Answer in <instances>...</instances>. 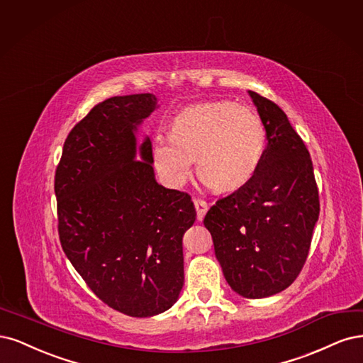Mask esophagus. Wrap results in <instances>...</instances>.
I'll return each instance as SVG.
<instances>
[{"label": "esophagus", "mask_w": 363, "mask_h": 363, "mask_svg": "<svg viewBox=\"0 0 363 363\" xmlns=\"http://www.w3.org/2000/svg\"><path fill=\"white\" fill-rule=\"evenodd\" d=\"M194 206L197 213V220H203L206 211H208V202L202 201V199H194Z\"/></svg>", "instance_id": "obj_1"}]
</instances>
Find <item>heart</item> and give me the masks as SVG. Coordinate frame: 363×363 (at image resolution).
I'll use <instances>...</instances> for the list:
<instances>
[{
  "label": "heart",
  "instance_id": "obj_1",
  "mask_svg": "<svg viewBox=\"0 0 363 363\" xmlns=\"http://www.w3.org/2000/svg\"><path fill=\"white\" fill-rule=\"evenodd\" d=\"M170 137L157 135L152 161L167 185L190 178L193 158L201 179L218 191L237 190L258 172L267 147L261 118L245 105L209 101L174 116Z\"/></svg>",
  "mask_w": 363,
  "mask_h": 363
}]
</instances>
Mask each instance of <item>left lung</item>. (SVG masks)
<instances>
[{"label":"left lung","mask_w":363,"mask_h":363,"mask_svg":"<svg viewBox=\"0 0 363 363\" xmlns=\"http://www.w3.org/2000/svg\"><path fill=\"white\" fill-rule=\"evenodd\" d=\"M267 134L255 177L208 209L216 256L230 288L247 298L286 289L308 259L320 197L306 145L277 104L249 90Z\"/></svg>","instance_id":"left-lung-1"}]
</instances>
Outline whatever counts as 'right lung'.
<instances>
[{
  "label": "right lung",
  "mask_w": 363,
  "mask_h": 363,
  "mask_svg": "<svg viewBox=\"0 0 363 363\" xmlns=\"http://www.w3.org/2000/svg\"><path fill=\"white\" fill-rule=\"evenodd\" d=\"M155 107L152 93L95 105L69 133L54 181L67 259L105 305L137 318L178 300L182 237L196 220L189 193L155 181L149 137L137 155V125Z\"/></svg>",
  "instance_id": "1"
}]
</instances>
